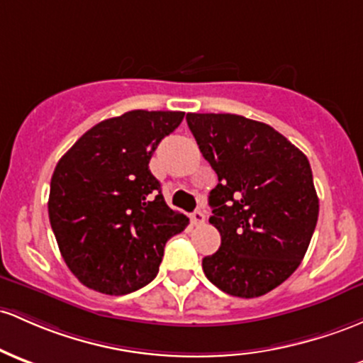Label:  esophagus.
Listing matches in <instances>:
<instances>
[{
  "label": "esophagus",
  "instance_id": "34e87169",
  "mask_svg": "<svg viewBox=\"0 0 363 363\" xmlns=\"http://www.w3.org/2000/svg\"><path fill=\"white\" fill-rule=\"evenodd\" d=\"M205 220H206V215L201 212V210H196V212H194L193 215H191V222H193L194 225H201V224H205Z\"/></svg>",
  "mask_w": 363,
  "mask_h": 363
}]
</instances>
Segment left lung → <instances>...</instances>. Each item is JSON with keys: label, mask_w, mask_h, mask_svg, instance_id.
Instances as JSON below:
<instances>
[{"label": "left lung", "mask_w": 363, "mask_h": 363, "mask_svg": "<svg viewBox=\"0 0 363 363\" xmlns=\"http://www.w3.org/2000/svg\"><path fill=\"white\" fill-rule=\"evenodd\" d=\"M186 121L218 184L210 224L220 248L203 272L227 294L257 298L303 260L318 217L308 158L264 122L234 113H188Z\"/></svg>", "instance_id": "8db88e82"}]
</instances>
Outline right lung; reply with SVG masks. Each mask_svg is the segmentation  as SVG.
I'll list each match as a JSON object with an SVG mask.
<instances>
[{"instance_id":"1","label":"right lung","mask_w":363,"mask_h":363,"mask_svg":"<svg viewBox=\"0 0 363 363\" xmlns=\"http://www.w3.org/2000/svg\"><path fill=\"white\" fill-rule=\"evenodd\" d=\"M184 111L133 110L91 127L60 158L48 213L60 253L94 291L133 293L153 281L163 246L189 224L165 203L148 163Z\"/></svg>"}]
</instances>
